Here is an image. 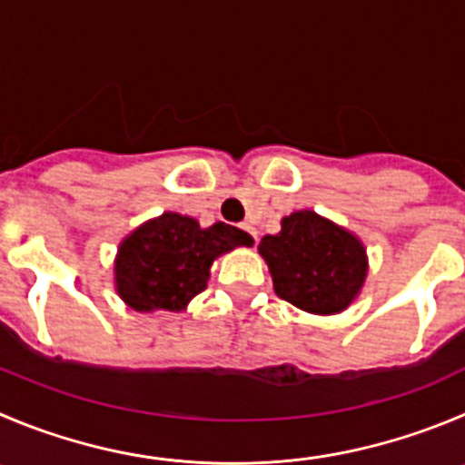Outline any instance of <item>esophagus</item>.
Masks as SVG:
<instances>
[{
    "label": "esophagus",
    "instance_id": "34e87169",
    "mask_svg": "<svg viewBox=\"0 0 465 465\" xmlns=\"http://www.w3.org/2000/svg\"><path fill=\"white\" fill-rule=\"evenodd\" d=\"M241 229H242V232H245V233H250V238H252V241L257 242V229H254L252 224H241Z\"/></svg>",
    "mask_w": 465,
    "mask_h": 465
}]
</instances>
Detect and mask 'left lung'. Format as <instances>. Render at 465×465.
Returning a JSON list of instances; mask_svg holds the SVG:
<instances>
[{
  "label": "left lung",
  "mask_w": 465,
  "mask_h": 465,
  "mask_svg": "<svg viewBox=\"0 0 465 465\" xmlns=\"http://www.w3.org/2000/svg\"><path fill=\"white\" fill-rule=\"evenodd\" d=\"M259 254L277 296L310 314L344 312L367 277V250L358 236L314 211L282 218L280 233L263 236Z\"/></svg>",
  "instance_id": "8db88e82"
}]
</instances>
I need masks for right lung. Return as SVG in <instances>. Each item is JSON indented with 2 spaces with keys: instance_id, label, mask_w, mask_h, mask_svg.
Returning <instances> with one entry per match:
<instances>
[{
  "instance_id": "obj_1",
  "label": "right lung",
  "mask_w": 465,
  "mask_h": 465,
  "mask_svg": "<svg viewBox=\"0 0 465 465\" xmlns=\"http://www.w3.org/2000/svg\"><path fill=\"white\" fill-rule=\"evenodd\" d=\"M241 245H252L242 229L224 223L202 229L188 215L163 213L119 245L116 293L137 312H181L206 289L211 263Z\"/></svg>"
}]
</instances>
